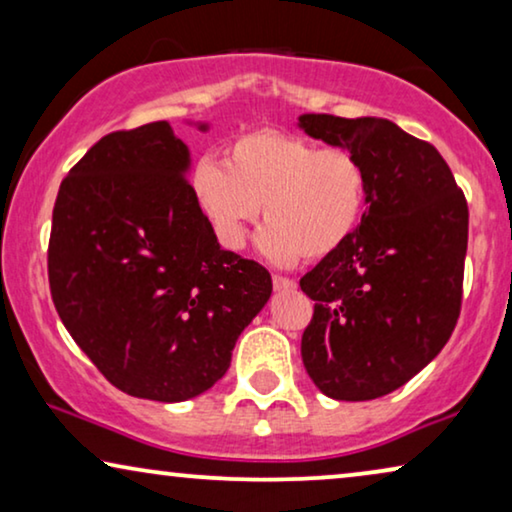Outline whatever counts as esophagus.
<instances>
[{"label": "esophagus", "mask_w": 512, "mask_h": 512, "mask_svg": "<svg viewBox=\"0 0 512 512\" xmlns=\"http://www.w3.org/2000/svg\"><path fill=\"white\" fill-rule=\"evenodd\" d=\"M272 284H275L277 291H293L296 289V279L282 277V275H272Z\"/></svg>", "instance_id": "34e87169"}]
</instances>
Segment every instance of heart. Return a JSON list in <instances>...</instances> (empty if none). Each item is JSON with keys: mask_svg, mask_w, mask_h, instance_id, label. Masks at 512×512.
Instances as JSON below:
<instances>
[{"mask_svg": "<svg viewBox=\"0 0 512 512\" xmlns=\"http://www.w3.org/2000/svg\"><path fill=\"white\" fill-rule=\"evenodd\" d=\"M368 170L347 146L293 132L249 130L230 139L221 163L200 160L193 193L228 249H242L261 219V251L277 265L335 254L352 240L368 207Z\"/></svg>", "mask_w": 512, "mask_h": 512, "instance_id": "obj_1", "label": "heart"}]
</instances>
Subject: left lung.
Masks as SVG:
<instances>
[{
  "label": "left lung",
  "instance_id": "left-lung-1",
  "mask_svg": "<svg viewBox=\"0 0 512 512\" xmlns=\"http://www.w3.org/2000/svg\"><path fill=\"white\" fill-rule=\"evenodd\" d=\"M368 170V207L352 240L300 279L314 300L300 354L335 401H373L436 359L464 293L468 205L436 146L387 118L300 116Z\"/></svg>",
  "mask_w": 512,
  "mask_h": 512
}]
</instances>
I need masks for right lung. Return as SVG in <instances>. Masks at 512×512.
Returning <instances> with one entry per match:
<instances>
[{"mask_svg": "<svg viewBox=\"0 0 512 512\" xmlns=\"http://www.w3.org/2000/svg\"><path fill=\"white\" fill-rule=\"evenodd\" d=\"M188 163L167 121L109 132L62 179L48 240L69 335L116 389L160 403L214 387L272 293L261 263L216 242Z\"/></svg>", "mask_w": 512, "mask_h": 512, "instance_id": "right-lung-1", "label": "right lung"}]
</instances>
